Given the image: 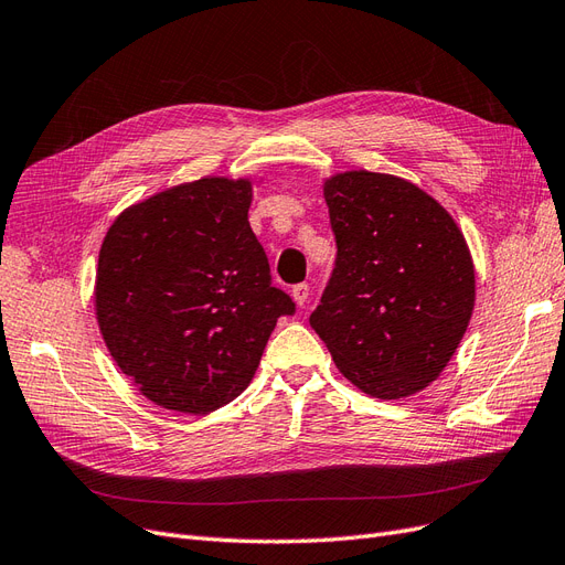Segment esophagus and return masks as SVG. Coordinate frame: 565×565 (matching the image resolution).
I'll return each mask as SVG.
<instances>
[{"label":"esophagus","mask_w":565,"mask_h":565,"mask_svg":"<svg viewBox=\"0 0 565 565\" xmlns=\"http://www.w3.org/2000/svg\"><path fill=\"white\" fill-rule=\"evenodd\" d=\"M290 296H294V300H296L300 307H305V302H307V298H309V286H307V284L294 286V290H290Z\"/></svg>","instance_id":"1"}]
</instances>
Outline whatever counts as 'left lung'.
I'll return each mask as SVG.
<instances>
[{
  "mask_svg": "<svg viewBox=\"0 0 565 565\" xmlns=\"http://www.w3.org/2000/svg\"><path fill=\"white\" fill-rule=\"evenodd\" d=\"M335 267L309 317L335 366L375 398L439 377L475 309V263L450 213L404 178L344 171L323 183Z\"/></svg>",
  "mask_w": 565,
  "mask_h": 565,
  "instance_id": "1",
  "label": "left lung"
}]
</instances>
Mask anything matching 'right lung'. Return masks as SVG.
Listing matches in <instances>:
<instances>
[{
  "instance_id": "obj_1",
  "label": "right lung",
  "mask_w": 565,
  "mask_h": 565,
  "mask_svg": "<svg viewBox=\"0 0 565 565\" xmlns=\"http://www.w3.org/2000/svg\"><path fill=\"white\" fill-rule=\"evenodd\" d=\"M250 180L202 178L126 209L107 230L96 317L117 366L161 408L206 415L256 375L296 302L271 286L248 225Z\"/></svg>"
}]
</instances>
